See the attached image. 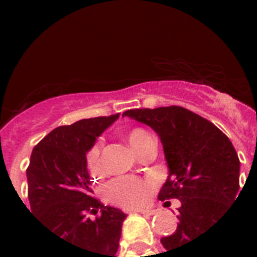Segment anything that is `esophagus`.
Masks as SVG:
<instances>
[{"mask_svg": "<svg viewBox=\"0 0 257 257\" xmlns=\"http://www.w3.org/2000/svg\"><path fill=\"white\" fill-rule=\"evenodd\" d=\"M137 212H140V213H143V215H147V216H152L156 213V211H155V209H137Z\"/></svg>", "mask_w": 257, "mask_h": 257, "instance_id": "obj_1", "label": "esophagus"}]
</instances>
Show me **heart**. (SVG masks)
Segmentation results:
<instances>
[{
  "label": "heart",
  "mask_w": 257,
  "mask_h": 257,
  "mask_svg": "<svg viewBox=\"0 0 257 257\" xmlns=\"http://www.w3.org/2000/svg\"><path fill=\"white\" fill-rule=\"evenodd\" d=\"M149 137L147 131L141 128L129 129L126 139L137 153H140ZM85 165L90 176H100L102 172L101 164V141H94L85 153ZM153 183L151 180H141L133 176L117 177L109 181L104 188L105 199L109 203L122 208H139L148 203L152 192Z\"/></svg>",
  "instance_id": "heart-1"
}]
</instances>
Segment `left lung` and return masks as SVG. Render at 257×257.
<instances>
[{
	"mask_svg": "<svg viewBox=\"0 0 257 257\" xmlns=\"http://www.w3.org/2000/svg\"><path fill=\"white\" fill-rule=\"evenodd\" d=\"M122 116L159 135L169 168L159 199L181 201L177 229L161 237L163 247L171 251L191 243L223 217L239 193L240 161L231 140L211 121L183 106L131 109Z\"/></svg>",
	"mask_w": 257,
	"mask_h": 257,
	"instance_id": "obj_1",
	"label": "left lung"
}]
</instances>
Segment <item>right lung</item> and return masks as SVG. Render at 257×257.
<instances>
[{"label":"right lung","mask_w":257,"mask_h":257,"mask_svg":"<svg viewBox=\"0 0 257 257\" xmlns=\"http://www.w3.org/2000/svg\"><path fill=\"white\" fill-rule=\"evenodd\" d=\"M117 118L118 113L53 129L34 147L26 169L28 211L50 233L86 251L88 257H117L126 217L93 197L85 165L89 147ZM89 214L97 216L90 219Z\"/></svg>","instance_id":"right-lung-1"}]
</instances>
